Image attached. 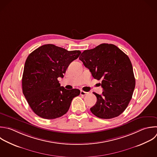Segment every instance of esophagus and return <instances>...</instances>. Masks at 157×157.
Here are the masks:
<instances>
[{
  "instance_id": "esophagus-1",
  "label": "esophagus",
  "mask_w": 157,
  "mask_h": 157,
  "mask_svg": "<svg viewBox=\"0 0 157 157\" xmlns=\"http://www.w3.org/2000/svg\"><path fill=\"white\" fill-rule=\"evenodd\" d=\"M88 93L85 92V91H80V95H81V96H85V95H86Z\"/></svg>"
}]
</instances>
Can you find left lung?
I'll use <instances>...</instances> for the list:
<instances>
[{
	"label": "left lung",
	"instance_id": "left-lung-1",
	"mask_svg": "<svg viewBox=\"0 0 157 157\" xmlns=\"http://www.w3.org/2000/svg\"><path fill=\"white\" fill-rule=\"evenodd\" d=\"M79 59L94 78L102 80L103 92L101 95L93 93L97 102L91 112L104 119L119 116L128 107L136 85L128 56L113 44H102L85 50Z\"/></svg>",
	"mask_w": 157,
	"mask_h": 157
}]
</instances>
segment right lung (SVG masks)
<instances>
[{"label": "right lung", "mask_w": 157, "mask_h": 157, "mask_svg": "<svg viewBox=\"0 0 157 157\" xmlns=\"http://www.w3.org/2000/svg\"><path fill=\"white\" fill-rule=\"evenodd\" d=\"M81 52L67 51L53 44L33 51L25 62L22 78L23 93L33 112L43 118L55 119L68 111L78 89L66 90L58 78L64 77L69 65Z\"/></svg>", "instance_id": "add662e5"}]
</instances>
